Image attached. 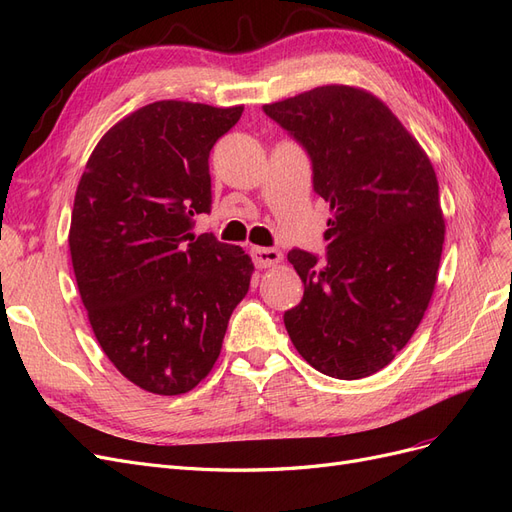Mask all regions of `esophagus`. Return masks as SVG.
<instances>
[{
  "instance_id": "obj_1",
  "label": "esophagus",
  "mask_w": 512,
  "mask_h": 512,
  "mask_svg": "<svg viewBox=\"0 0 512 512\" xmlns=\"http://www.w3.org/2000/svg\"><path fill=\"white\" fill-rule=\"evenodd\" d=\"M252 258L258 269H269V267H275L277 262H282L284 256L280 250H273V247H254Z\"/></svg>"
}]
</instances>
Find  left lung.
I'll return each instance as SVG.
<instances>
[{
	"label": "left lung",
	"mask_w": 512,
	"mask_h": 512,
	"mask_svg": "<svg viewBox=\"0 0 512 512\" xmlns=\"http://www.w3.org/2000/svg\"><path fill=\"white\" fill-rule=\"evenodd\" d=\"M262 108L307 149L314 190L331 205L327 260L288 254L305 292L284 314L286 331L322 374L367 378L404 350L436 288V170L391 108L361 87L322 85Z\"/></svg>",
	"instance_id": "obj_1"
}]
</instances>
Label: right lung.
Instances as JSON below:
<instances>
[{
    "label": "right lung",
    "instance_id": "add662e5",
    "mask_svg": "<svg viewBox=\"0 0 512 512\" xmlns=\"http://www.w3.org/2000/svg\"><path fill=\"white\" fill-rule=\"evenodd\" d=\"M243 113L160 100L117 121L74 196L70 256L98 344L147 393L181 395L218 361L252 258L192 235L211 211L209 153Z\"/></svg>",
    "mask_w": 512,
    "mask_h": 512
}]
</instances>
